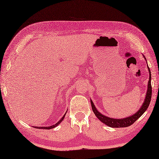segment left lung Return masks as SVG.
<instances>
[{
  "label": "left lung",
  "instance_id": "obj_1",
  "mask_svg": "<svg viewBox=\"0 0 159 159\" xmlns=\"http://www.w3.org/2000/svg\"><path fill=\"white\" fill-rule=\"evenodd\" d=\"M148 69L149 71L150 74V79L148 80V90L146 92V96L145 98L144 102L143 103L142 106L141 107L139 110L137 111V113L133 114V116L130 117L122 118V119H115V118H111L107 117L104 115L101 114L100 112L98 111L94 105L93 102L91 100V104H92V110L93 111L94 114L96 115V116L98 118V119L102 121V123L105 124L107 126L112 127V128H122V127H128L133 124L134 122H135L139 118L142 116L148 109V107H149L150 101H151V97H152V85H151V72L150 70V67L148 66Z\"/></svg>",
  "mask_w": 159,
  "mask_h": 159
}]
</instances>
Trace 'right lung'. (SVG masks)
I'll list each match as a JSON object with an SVG mask.
<instances>
[{"label": "right lung", "instance_id": "obj_1", "mask_svg": "<svg viewBox=\"0 0 159 159\" xmlns=\"http://www.w3.org/2000/svg\"><path fill=\"white\" fill-rule=\"evenodd\" d=\"M66 113H65V115H64V116L62 117L61 119V120L58 121V122L56 123L55 125H52V126H48V127H45V126H43V127H38V126H36V127H35V128H40V129H41V128H42V129H52V128H55L56 126H58V125L63 121V120L64 119V117H65Z\"/></svg>", "mask_w": 159, "mask_h": 159}]
</instances>
